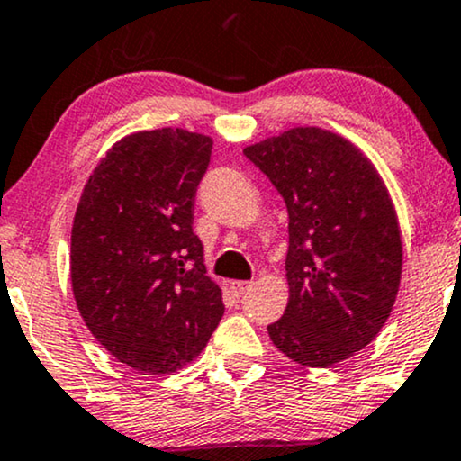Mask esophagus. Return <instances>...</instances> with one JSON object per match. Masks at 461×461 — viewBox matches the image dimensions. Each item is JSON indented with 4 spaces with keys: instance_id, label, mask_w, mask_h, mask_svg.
Returning <instances> with one entry per match:
<instances>
[{
    "instance_id": "esophagus-1",
    "label": "esophagus",
    "mask_w": 461,
    "mask_h": 461,
    "mask_svg": "<svg viewBox=\"0 0 461 461\" xmlns=\"http://www.w3.org/2000/svg\"><path fill=\"white\" fill-rule=\"evenodd\" d=\"M252 286H254V282H243V280L230 282L232 293H235L237 297H243V294H248V291H252Z\"/></svg>"
}]
</instances>
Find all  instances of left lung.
<instances>
[{
	"mask_svg": "<svg viewBox=\"0 0 461 461\" xmlns=\"http://www.w3.org/2000/svg\"><path fill=\"white\" fill-rule=\"evenodd\" d=\"M246 158L288 212L291 288L271 342L293 361L327 367L376 338L395 303L402 240L376 168L342 136L294 128L248 147Z\"/></svg>",
	"mask_w": 461,
	"mask_h": 461,
	"instance_id": "left-lung-1",
	"label": "left lung"
}]
</instances>
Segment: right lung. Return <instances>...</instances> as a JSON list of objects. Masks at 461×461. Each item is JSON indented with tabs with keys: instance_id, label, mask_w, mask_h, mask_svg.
Instances as JSON below:
<instances>
[{
	"instance_id": "obj_1",
	"label": "right lung",
	"mask_w": 461,
	"mask_h": 461,
	"mask_svg": "<svg viewBox=\"0 0 461 461\" xmlns=\"http://www.w3.org/2000/svg\"><path fill=\"white\" fill-rule=\"evenodd\" d=\"M212 139L151 130L122 139L85 185L72 226V291L94 338L128 367L168 374L224 316L194 232Z\"/></svg>"
}]
</instances>
